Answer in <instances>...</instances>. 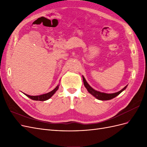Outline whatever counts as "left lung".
Masks as SVG:
<instances>
[{
	"label": "left lung",
	"instance_id": "left-lung-1",
	"mask_svg": "<svg viewBox=\"0 0 147 147\" xmlns=\"http://www.w3.org/2000/svg\"><path fill=\"white\" fill-rule=\"evenodd\" d=\"M83 83L84 85L85 86V88L87 89L88 91L91 94H92L93 96H94L96 99L100 100H110L113 99L114 97L117 96L119 95L120 93H121L122 91H123L126 88L127 86H126L124 88H123L121 91H119L118 92H115V93H112V94H107V93H104V92H101L99 91H97L95 90H94L92 88H91L90 84H89L86 81L85 78L83 76Z\"/></svg>",
	"mask_w": 147,
	"mask_h": 147
}]
</instances>
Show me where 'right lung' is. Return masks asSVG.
I'll list each match as a JSON object with an SVG mask.
<instances>
[{
  "label": "right lung",
  "mask_w": 147,
  "mask_h": 147,
  "mask_svg": "<svg viewBox=\"0 0 147 147\" xmlns=\"http://www.w3.org/2000/svg\"><path fill=\"white\" fill-rule=\"evenodd\" d=\"M58 88H59V85H57L53 91L49 92L48 93H46V94L39 95V96H30V95H28V94H25V93H24V94L26 96H28V97H29L30 99H32V100L44 101V100H47L50 99V97L56 92V91L58 90Z\"/></svg>",
  "instance_id": "1"
}]
</instances>
